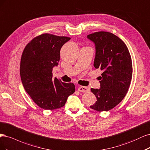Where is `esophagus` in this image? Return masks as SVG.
<instances>
[{"mask_svg": "<svg viewBox=\"0 0 150 150\" xmlns=\"http://www.w3.org/2000/svg\"><path fill=\"white\" fill-rule=\"evenodd\" d=\"M78 90L79 91H81V92H87V91H90V88L86 87V86H81L78 88Z\"/></svg>", "mask_w": 150, "mask_h": 150, "instance_id": "1", "label": "esophagus"}]
</instances>
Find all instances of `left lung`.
Returning a JSON list of instances; mask_svg holds the SVG:
<instances>
[{"label":"left lung","mask_w":150,"mask_h":150,"mask_svg":"<svg viewBox=\"0 0 150 150\" xmlns=\"http://www.w3.org/2000/svg\"><path fill=\"white\" fill-rule=\"evenodd\" d=\"M87 38L95 46L94 67L103 71L99 76L100 88H91L97 101L90 108L107 112L119 104L128 92L133 73L132 58L125 43L112 33L95 32Z\"/></svg>","instance_id":"obj_1"}]
</instances>
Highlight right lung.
<instances>
[{"label": "right lung", "mask_w": 150, "mask_h": 150, "mask_svg": "<svg viewBox=\"0 0 150 150\" xmlns=\"http://www.w3.org/2000/svg\"><path fill=\"white\" fill-rule=\"evenodd\" d=\"M70 40L44 33L32 39L22 53L20 74L24 89L33 101L44 110L65 105L75 91V85L53 79L52 70L59 65L62 47Z\"/></svg>", "instance_id": "1"}]
</instances>
